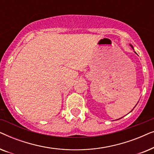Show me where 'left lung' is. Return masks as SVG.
Segmentation results:
<instances>
[{
    "mask_svg": "<svg viewBox=\"0 0 154 154\" xmlns=\"http://www.w3.org/2000/svg\"><path fill=\"white\" fill-rule=\"evenodd\" d=\"M131 47H132V45H131ZM135 53H136V52H135Z\"/></svg>",
    "mask_w": 154,
    "mask_h": 154,
    "instance_id": "1",
    "label": "left lung"
}]
</instances>
